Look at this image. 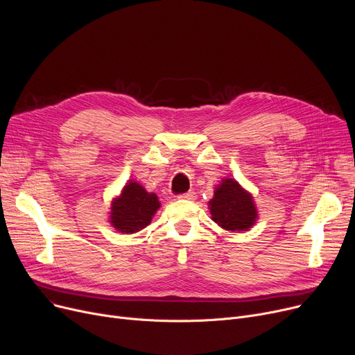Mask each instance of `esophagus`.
Masks as SVG:
<instances>
[{"instance_id":"1","label":"esophagus","mask_w":355,"mask_h":355,"mask_svg":"<svg viewBox=\"0 0 355 355\" xmlns=\"http://www.w3.org/2000/svg\"><path fill=\"white\" fill-rule=\"evenodd\" d=\"M178 198H181V200H196V193L194 191H189V193H185V194H181V196H178Z\"/></svg>"}]
</instances>
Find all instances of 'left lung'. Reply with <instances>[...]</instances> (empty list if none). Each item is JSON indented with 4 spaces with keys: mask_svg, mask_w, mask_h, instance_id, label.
<instances>
[{
    "mask_svg": "<svg viewBox=\"0 0 355 355\" xmlns=\"http://www.w3.org/2000/svg\"><path fill=\"white\" fill-rule=\"evenodd\" d=\"M211 220L227 232L243 233L250 230L259 218L252 193L234 178H223L209 201Z\"/></svg>",
    "mask_w": 355,
    "mask_h": 355,
    "instance_id": "left-lung-1",
    "label": "left lung"
}]
</instances>
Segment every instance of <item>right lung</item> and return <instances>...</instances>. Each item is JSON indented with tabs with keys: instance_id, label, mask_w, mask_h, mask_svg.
<instances>
[{
	"instance_id": "right-lung-1",
	"label": "right lung",
	"mask_w": 355,
	"mask_h": 355,
	"mask_svg": "<svg viewBox=\"0 0 355 355\" xmlns=\"http://www.w3.org/2000/svg\"><path fill=\"white\" fill-rule=\"evenodd\" d=\"M159 207L155 193H148L139 182L128 180L121 194L112 198L107 220L118 233L134 234L153 221Z\"/></svg>"
}]
</instances>
